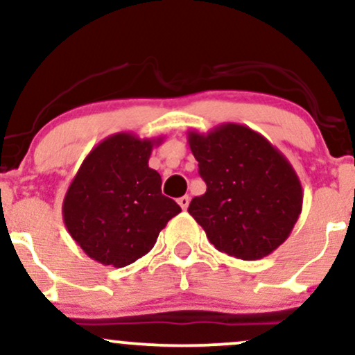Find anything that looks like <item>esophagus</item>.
<instances>
[{
  "label": "esophagus",
  "mask_w": 355,
  "mask_h": 355,
  "mask_svg": "<svg viewBox=\"0 0 355 355\" xmlns=\"http://www.w3.org/2000/svg\"><path fill=\"white\" fill-rule=\"evenodd\" d=\"M178 205H180L182 207V209L183 210H187V209H189V203H190V197H189V195H183V197H180V198H178Z\"/></svg>",
  "instance_id": "obj_1"
}]
</instances>
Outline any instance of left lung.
I'll list each match as a JSON object with an SVG mask.
<instances>
[{"mask_svg": "<svg viewBox=\"0 0 355 355\" xmlns=\"http://www.w3.org/2000/svg\"><path fill=\"white\" fill-rule=\"evenodd\" d=\"M207 191L189 214L220 252L242 260L270 255L288 239L302 211L294 166L266 137L240 123L189 132Z\"/></svg>", "mask_w": 355, "mask_h": 355, "instance_id": "obj_1", "label": "left lung"}]
</instances>
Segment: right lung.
Returning a JSON list of instances; mask_svg holds the SVG:
<instances>
[{
  "mask_svg": "<svg viewBox=\"0 0 355 355\" xmlns=\"http://www.w3.org/2000/svg\"><path fill=\"white\" fill-rule=\"evenodd\" d=\"M164 137L120 132L87 155L63 198V222L89 259L116 268L148 254L170 218L182 211L162 195V177L150 168Z\"/></svg>",
  "mask_w": 355,
  "mask_h": 355,
  "instance_id": "obj_1",
  "label": "right lung"
}]
</instances>
